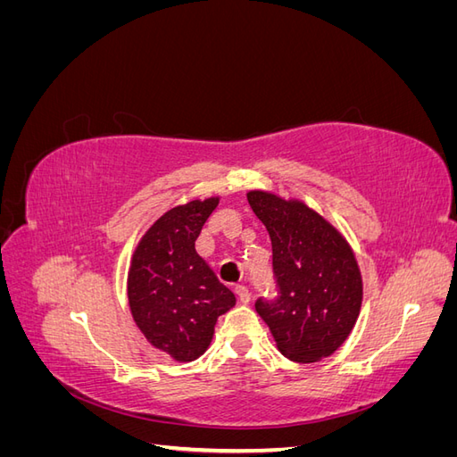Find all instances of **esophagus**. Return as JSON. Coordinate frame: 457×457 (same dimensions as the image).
Listing matches in <instances>:
<instances>
[{"label": "esophagus", "mask_w": 457, "mask_h": 457, "mask_svg": "<svg viewBox=\"0 0 457 457\" xmlns=\"http://www.w3.org/2000/svg\"><path fill=\"white\" fill-rule=\"evenodd\" d=\"M234 294H237L240 303H250V299H252L250 289H247L245 286H237V287H234Z\"/></svg>", "instance_id": "obj_1"}]
</instances>
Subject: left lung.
<instances>
[{
  "instance_id": "8db88e82",
  "label": "left lung",
  "mask_w": 457,
  "mask_h": 457,
  "mask_svg": "<svg viewBox=\"0 0 457 457\" xmlns=\"http://www.w3.org/2000/svg\"><path fill=\"white\" fill-rule=\"evenodd\" d=\"M247 202L269 230L278 287L274 299L259 297L255 311L289 361H322L349 337L362 305V276L351 245L299 200L250 190Z\"/></svg>"
}]
</instances>
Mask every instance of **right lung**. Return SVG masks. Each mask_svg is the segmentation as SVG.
<instances>
[{
	"mask_svg": "<svg viewBox=\"0 0 457 457\" xmlns=\"http://www.w3.org/2000/svg\"><path fill=\"white\" fill-rule=\"evenodd\" d=\"M219 198L192 200L165 212L133 253L128 297L146 341L179 362L210 347L217 318L237 297L196 253L198 234Z\"/></svg>",
	"mask_w": 457,
	"mask_h": 457,
	"instance_id": "add662e5",
	"label": "right lung"
}]
</instances>
